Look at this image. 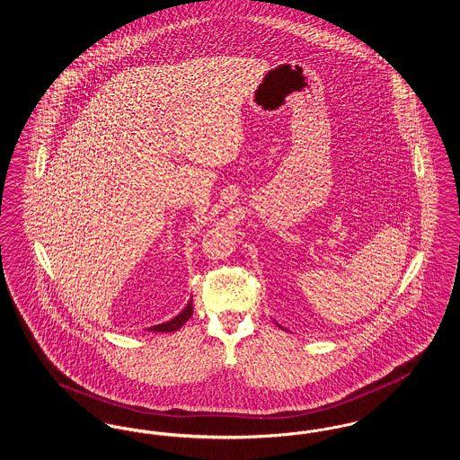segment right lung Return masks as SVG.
Returning <instances> with one entry per match:
<instances>
[{"label": "right lung", "mask_w": 460, "mask_h": 460, "mask_svg": "<svg viewBox=\"0 0 460 460\" xmlns=\"http://www.w3.org/2000/svg\"><path fill=\"white\" fill-rule=\"evenodd\" d=\"M191 315H193V300H190L188 305L184 306V310H182L179 315H175L174 319H171V321H167V323H162V324H158V326H152L148 331L172 332L175 329L181 328Z\"/></svg>", "instance_id": "right-lung-1"}]
</instances>
